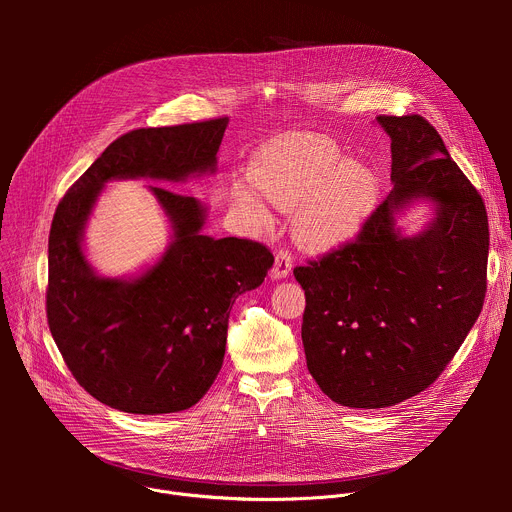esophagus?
I'll return each mask as SVG.
<instances>
[{
	"label": "esophagus",
	"mask_w": 512,
	"mask_h": 512,
	"mask_svg": "<svg viewBox=\"0 0 512 512\" xmlns=\"http://www.w3.org/2000/svg\"><path fill=\"white\" fill-rule=\"evenodd\" d=\"M291 253L287 249H279L275 253V263H273V269H271V275L275 279H281V277H287L289 271H291Z\"/></svg>",
	"instance_id": "1"
}]
</instances>
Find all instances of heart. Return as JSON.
I'll use <instances>...</instances> for the list:
<instances>
[{
	"label": "heart",
	"instance_id": "obj_1",
	"mask_svg": "<svg viewBox=\"0 0 512 512\" xmlns=\"http://www.w3.org/2000/svg\"><path fill=\"white\" fill-rule=\"evenodd\" d=\"M253 184L281 208H298L296 241L310 251H330L350 241L369 214L377 180L360 164L340 162L326 145H277L263 150L251 166ZM241 196L267 218V208L251 190Z\"/></svg>",
	"mask_w": 512,
	"mask_h": 512
}]
</instances>
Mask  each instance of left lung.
Returning a JSON list of instances; mask_svg holds the SVG:
<instances>
[{"label":"left lung","instance_id":"obj_1","mask_svg":"<svg viewBox=\"0 0 512 512\" xmlns=\"http://www.w3.org/2000/svg\"><path fill=\"white\" fill-rule=\"evenodd\" d=\"M391 137L393 190L358 235L294 269L304 287L308 371L336 403L397 405L435 383L480 316L488 216L478 190L421 115H379ZM438 214L401 238L392 214L411 199Z\"/></svg>","mask_w":512,"mask_h":512}]
</instances>
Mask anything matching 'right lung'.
<instances>
[{"label":"right lung","mask_w":512,"mask_h":512,"mask_svg":"<svg viewBox=\"0 0 512 512\" xmlns=\"http://www.w3.org/2000/svg\"><path fill=\"white\" fill-rule=\"evenodd\" d=\"M229 119L216 117L123 133L56 206L48 237L46 316L77 383L97 401L137 415L184 411L223 367L235 300L263 283L273 253L257 241L202 235L204 206L152 186L174 227L164 257L133 281L105 279L81 239L105 182H180L214 172Z\"/></svg>","instance_id":"right-lung-1"}]
</instances>
